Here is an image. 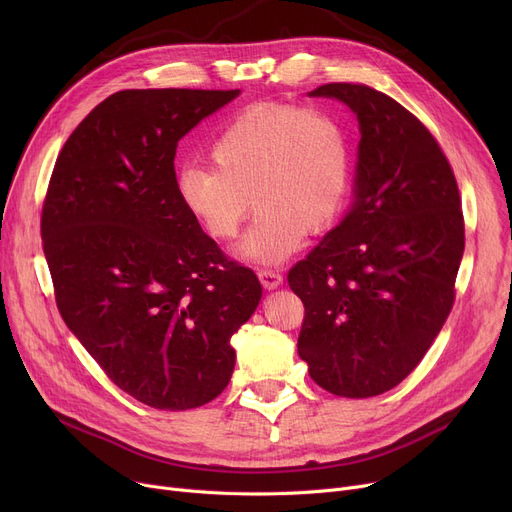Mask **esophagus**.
Returning a JSON list of instances; mask_svg holds the SVG:
<instances>
[{
	"label": "esophagus",
	"mask_w": 512,
	"mask_h": 512,
	"mask_svg": "<svg viewBox=\"0 0 512 512\" xmlns=\"http://www.w3.org/2000/svg\"><path fill=\"white\" fill-rule=\"evenodd\" d=\"M257 276H259L261 284H263L267 290H274V288H278V286L282 284V274L276 272V270H259Z\"/></svg>",
	"instance_id": "esophagus-1"
}]
</instances>
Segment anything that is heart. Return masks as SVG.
Returning <instances> with one entry per match:
<instances>
[{"label":"heart","instance_id":"1","mask_svg":"<svg viewBox=\"0 0 512 512\" xmlns=\"http://www.w3.org/2000/svg\"><path fill=\"white\" fill-rule=\"evenodd\" d=\"M209 159L211 168L178 172L176 197L220 242L238 234L255 205L259 215L238 247L240 257L255 263H280L305 234L328 230L351 193V139L319 107L251 105L218 134Z\"/></svg>","mask_w":512,"mask_h":512}]
</instances>
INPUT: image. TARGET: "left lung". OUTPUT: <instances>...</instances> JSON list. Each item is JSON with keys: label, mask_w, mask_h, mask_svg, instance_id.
Here are the masks:
<instances>
[{"label": "left lung", "mask_w": 512, "mask_h": 512, "mask_svg": "<svg viewBox=\"0 0 512 512\" xmlns=\"http://www.w3.org/2000/svg\"><path fill=\"white\" fill-rule=\"evenodd\" d=\"M357 114L355 199L288 272L305 305L299 357L344 398L398 386L425 357L454 305L465 220L434 134L386 93L330 83L309 93Z\"/></svg>", "instance_id": "obj_1"}]
</instances>
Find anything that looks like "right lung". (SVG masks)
<instances>
[{
	"instance_id": "add662e5",
	"label": "right lung",
	"mask_w": 512,
	"mask_h": 512,
	"mask_svg": "<svg viewBox=\"0 0 512 512\" xmlns=\"http://www.w3.org/2000/svg\"><path fill=\"white\" fill-rule=\"evenodd\" d=\"M240 91L128 89L80 122L41 213L58 309L120 390L161 411L197 409L228 386L232 334L261 284L176 197L178 141Z\"/></svg>"
}]
</instances>
